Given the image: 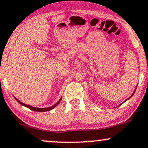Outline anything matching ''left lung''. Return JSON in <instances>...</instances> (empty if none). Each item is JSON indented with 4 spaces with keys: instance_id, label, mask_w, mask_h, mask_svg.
I'll use <instances>...</instances> for the list:
<instances>
[{
    "instance_id": "8db88e82",
    "label": "left lung",
    "mask_w": 148,
    "mask_h": 148,
    "mask_svg": "<svg viewBox=\"0 0 148 148\" xmlns=\"http://www.w3.org/2000/svg\"><path fill=\"white\" fill-rule=\"evenodd\" d=\"M136 88H135V89H134V92H133V93L132 94V95H131V96L130 97H128V98H127V99L126 100H125V101H127V100H128L129 99H130V98H131V97H132V95H134V92H135V91H136ZM125 101H124V102H125ZM119 106H120V105H119Z\"/></svg>"
}]
</instances>
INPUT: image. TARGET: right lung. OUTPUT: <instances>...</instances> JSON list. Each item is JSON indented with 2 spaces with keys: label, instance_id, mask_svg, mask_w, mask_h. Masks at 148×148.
<instances>
[{
  "label": "right lung",
  "instance_id": "right-lung-1",
  "mask_svg": "<svg viewBox=\"0 0 148 148\" xmlns=\"http://www.w3.org/2000/svg\"><path fill=\"white\" fill-rule=\"evenodd\" d=\"M62 98V97L60 98V99L59 100V101H58L57 102V103H56V104H54V105L51 106V107H48V108H35V107H33V106H29V105L25 104V103H23V102H21V101H19V100H18V99H17V98H16V97H15V99H16V101H17L19 103H21V104L22 106H25V107L28 108H29L30 110H34V111H36V112H46V111L51 110L52 109H53L55 107L57 106L58 105V103H60V101H61Z\"/></svg>",
  "mask_w": 148,
  "mask_h": 148
}]
</instances>
